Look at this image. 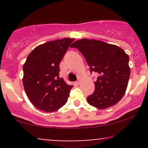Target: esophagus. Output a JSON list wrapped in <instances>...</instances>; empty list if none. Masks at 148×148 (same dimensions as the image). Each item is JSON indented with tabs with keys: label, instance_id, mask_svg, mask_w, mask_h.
I'll use <instances>...</instances> for the list:
<instances>
[{
	"label": "esophagus",
	"instance_id": "34e87169",
	"mask_svg": "<svg viewBox=\"0 0 148 148\" xmlns=\"http://www.w3.org/2000/svg\"><path fill=\"white\" fill-rule=\"evenodd\" d=\"M76 84H77L78 85H79L80 84H81V80H80V79H79V80L76 81Z\"/></svg>",
	"mask_w": 148,
	"mask_h": 148
}]
</instances>
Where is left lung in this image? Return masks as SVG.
Returning a JSON list of instances; mask_svg holds the SVG:
<instances>
[{
	"mask_svg": "<svg viewBox=\"0 0 148 148\" xmlns=\"http://www.w3.org/2000/svg\"><path fill=\"white\" fill-rule=\"evenodd\" d=\"M83 54L90 72L98 74L88 103L99 109L114 106L126 92L130 76L129 56L120 47L100 40L81 39L70 46Z\"/></svg>",
	"mask_w": 148,
	"mask_h": 148,
	"instance_id": "1",
	"label": "left lung"
}]
</instances>
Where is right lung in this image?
I'll list each match as a JSON object with an SVG mask.
<instances>
[{
  "label": "right lung",
  "instance_id": "1",
  "mask_svg": "<svg viewBox=\"0 0 148 148\" xmlns=\"http://www.w3.org/2000/svg\"><path fill=\"white\" fill-rule=\"evenodd\" d=\"M74 38L49 41L37 46L23 64V84L34 106L53 112L67 102L73 86L59 77V64Z\"/></svg>",
  "mask_w": 148,
  "mask_h": 148
}]
</instances>
